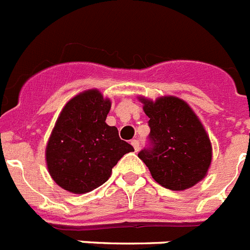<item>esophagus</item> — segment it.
<instances>
[{
  "label": "esophagus",
  "mask_w": 250,
  "mask_h": 250,
  "mask_svg": "<svg viewBox=\"0 0 250 250\" xmlns=\"http://www.w3.org/2000/svg\"><path fill=\"white\" fill-rule=\"evenodd\" d=\"M131 146H134V150L135 151H138L140 149V144L138 140H131Z\"/></svg>",
  "instance_id": "1"
}]
</instances>
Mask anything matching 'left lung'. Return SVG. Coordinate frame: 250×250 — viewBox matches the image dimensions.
<instances>
[{
  "mask_svg": "<svg viewBox=\"0 0 250 250\" xmlns=\"http://www.w3.org/2000/svg\"><path fill=\"white\" fill-rule=\"evenodd\" d=\"M149 117L148 146L138 157L151 177L166 188L183 191L206 176L212 149L208 134L195 112L182 100L168 96L140 99Z\"/></svg>",
  "mask_w": 250,
  "mask_h": 250,
  "instance_id": "obj_1",
  "label": "left lung"
}]
</instances>
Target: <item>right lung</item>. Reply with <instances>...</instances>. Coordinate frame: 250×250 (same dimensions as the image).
<instances>
[{
	"mask_svg": "<svg viewBox=\"0 0 250 250\" xmlns=\"http://www.w3.org/2000/svg\"><path fill=\"white\" fill-rule=\"evenodd\" d=\"M111 107L97 89L70 100L59 115L46 146V164L55 183L72 193L104 185L124 155L134 151L104 123Z\"/></svg>",
	"mask_w": 250,
	"mask_h": 250,
	"instance_id": "1",
	"label": "right lung"
}]
</instances>
